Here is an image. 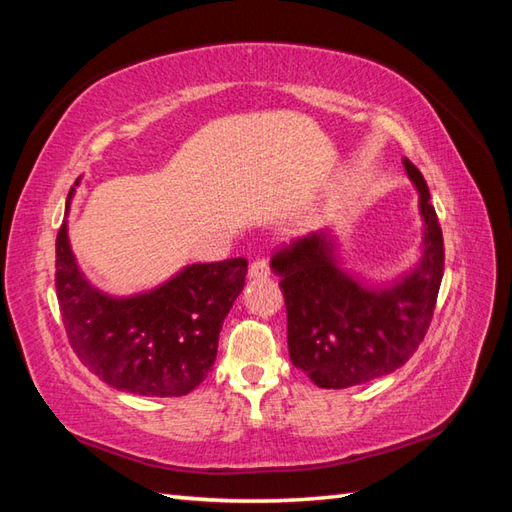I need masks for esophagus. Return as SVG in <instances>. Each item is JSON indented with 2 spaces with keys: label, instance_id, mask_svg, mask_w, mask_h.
I'll use <instances>...</instances> for the list:
<instances>
[{
  "label": "esophagus",
  "instance_id": "1",
  "mask_svg": "<svg viewBox=\"0 0 512 512\" xmlns=\"http://www.w3.org/2000/svg\"><path fill=\"white\" fill-rule=\"evenodd\" d=\"M268 275H270V264L264 257L255 259V262L248 268V277H253V279H266Z\"/></svg>",
  "mask_w": 512,
  "mask_h": 512
}]
</instances>
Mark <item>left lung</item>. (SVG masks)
<instances>
[{"label": "left lung", "mask_w": 512, "mask_h": 512, "mask_svg": "<svg viewBox=\"0 0 512 512\" xmlns=\"http://www.w3.org/2000/svg\"><path fill=\"white\" fill-rule=\"evenodd\" d=\"M420 193L424 257L402 284L365 290L334 266L328 235L299 237L273 255L288 314L290 361L323 389L363 385L405 365L436 310L444 275V242L429 187L411 160Z\"/></svg>", "instance_id": "obj_1"}]
</instances>
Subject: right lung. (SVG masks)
Listing matches in <instances>:
<instances>
[{
	"instance_id": "right-lung-1",
	"label": "right lung",
	"mask_w": 512,
	"mask_h": 512,
	"mask_svg": "<svg viewBox=\"0 0 512 512\" xmlns=\"http://www.w3.org/2000/svg\"><path fill=\"white\" fill-rule=\"evenodd\" d=\"M244 257L193 264L165 286L112 299L83 279L61 224L57 299L79 361L114 389L140 396H184L209 374L224 317L244 288Z\"/></svg>"
}]
</instances>
